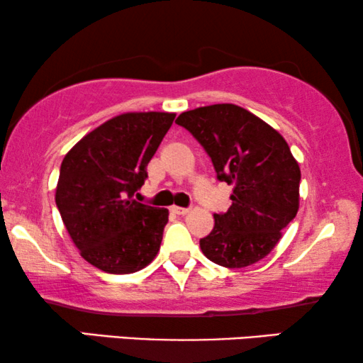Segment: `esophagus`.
Masks as SVG:
<instances>
[{"mask_svg":"<svg viewBox=\"0 0 363 363\" xmlns=\"http://www.w3.org/2000/svg\"><path fill=\"white\" fill-rule=\"evenodd\" d=\"M170 210H172V213H175V215H186V213L190 211L188 208H182V206H172Z\"/></svg>","mask_w":363,"mask_h":363,"instance_id":"34e87169","label":"esophagus"}]
</instances>
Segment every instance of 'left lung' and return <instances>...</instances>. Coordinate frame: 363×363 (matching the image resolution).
I'll list each match as a JSON object with an SVG mask.
<instances>
[{"mask_svg":"<svg viewBox=\"0 0 363 363\" xmlns=\"http://www.w3.org/2000/svg\"><path fill=\"white\" fill-rule=\"evenodd\" d=\"M205 148L216 178L233 185L231 206L216 213L200 240L208 259L246 267L266 257L299 210L301 170L291 148L271 125L235 104H215L177 118Z\"/></svg>","mask_w":363,"mask_h":363,"instance_id":"8db88e82","label":"left lung"}]
</instances>
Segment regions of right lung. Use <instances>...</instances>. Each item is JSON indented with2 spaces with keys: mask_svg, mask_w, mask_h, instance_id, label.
Returning <instances> with one entry per match:
<instances>
[{
  "mask_svg": "<svg viewBox=\"0 0 363 363\" xmlns=\"http://www.w3.org/2000/svg\"><path fill=\"white\" fill-rule=\"evenodd\" d=\"M175 121L168 112L122 113L81 138L59 170L56 205L64 226L92 266L130 274L160 250L167 208L133 200L147 165Z\"/></svg>",
  "mask_w": 363,
  "mask_h": 363,
  "instance_id": "obj_1",
  "label": "right lung"
}]
</instances>
